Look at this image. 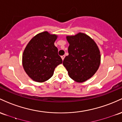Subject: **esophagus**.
Segmentation results:
<instances>
[{
	"label": "esophagus",
	"instance_id": "34e87169",
	"mask_svg": "<svg viewBox=\"0 0 122 122\" xmlns=\"http://www.w3.org/2000/svg\"><path fill=\"white\" fill-rule=\"evenodd\" d=\"M65 56H64H64H61V58H62V60H64V58H65Z\"/></svg>",
	"mask_w": 122,
	"mask_h": 122
}]
</instances>
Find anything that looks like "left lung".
Masks as SVG:
<instances>
[{
	"mask_svg": "<svg viewBox=\"0 0 122 122\" xmlns=\"http://www.w3.org/2000/svg\"><path fill=\"white\" fill-rule=\"evenodd\" d=\"M69 55L63 61L69 77L76 82L87 81L98 70L101 62L98 47L93 39L84 33L66 36Z\"/></svg>",
	"mask_w": 122,
	"mask_h": 122,
	"instance_id": "8db88e82",
	"label": "left lung"
}]
</instances>
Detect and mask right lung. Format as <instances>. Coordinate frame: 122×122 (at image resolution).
<instances>
[{"label": "right lung", "instance_id": "add662e5", "mask_svg": "<svg viewBox=\"0 0 122 122\" xmlns=\"http://www.w3.org/2000/svg\"><path fill=\"white\" fill-rule=\"evenodd\" d=\"M58 36L45 31L35 36L22 54V66L33 81L44 82L53 76L55 68L62 64L54 42Z\"/></svg>", "mask_w": 122, "mask_h": 122}]
</instances>
